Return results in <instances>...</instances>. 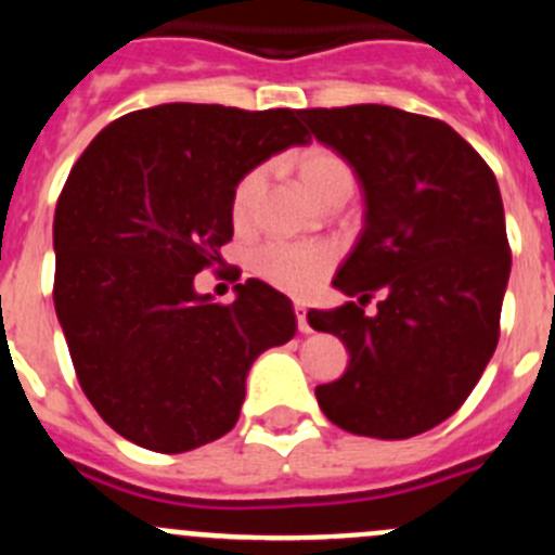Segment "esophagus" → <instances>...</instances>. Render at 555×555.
<instances>
[{
    "instance_id": "obj_1",
    "label": "esophagus",
    "mask_w": 555,
    "mask_h": 555,
    "mask_svg": "<svg viewBox=\"0 0 555 555\" xmlns=\"http://www.w3.org/2000/svg\"><path fill=\"white\" fill-rule=\"evenodd\" d=\"M295 317H298V331L300 333H311L309 322H306V306L304 304H295Z\"/></svg>"
}]
</instances>
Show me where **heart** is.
Segmentation results:
<instances>
[{
	"mask_svg": "<svg viewBox=\"0 0 555 555\" xmlns=\"http://www.w3.org/2000/svg\"><path fill=\"white\" fill-rule=\"evenodd\" d=\"M298 170V184L311 203H325L333 195H352L354 176L349 165L338 154L327 149H309L295 163ZM266 173L251 170L238 181L233 192V222H249L255 203L260 197ZM331 251L325 246H304V244H266L251 257V268L262 282L273 284L289 295H309L320 287L325 273L331 271Z\"/></svg>",
	"mask_w": 555,
	"mask_h": 555,
	"instance_id": "1",
	"label": "heart"
}]
</instances>
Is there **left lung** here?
Listing matches in <instances>:
<instances>
[{"instance_id":"obj_1","label":"left lung","mask_w":555,"mask_h":555,"mask_svg":"<svg viewBox=\"0 0 555 555\" xmlns=\"http://www.w3.org/2000/svg\"><path fill=\"white\" fill-rule=\"evenodd\" d=\"M298 116L347 159L365 203L358 244L333 279L358 300L306 314L349 352L317 401L358 437H417L466 401L496 349L513 266L496 176L439 118L390 105ZM374 292L377 311L365 315Z\"/></svg>"}]
</instances>
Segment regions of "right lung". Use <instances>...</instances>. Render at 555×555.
Masks as SVG:
<instances>
[{"mask_svg": "<svg viewBox=\"0 0 555 555\" xmlns=\"http://www.w3.org/2000/svg\"><path fill=\"white\" fill-rule=\"evenodd\" d=\"M300 111L168 102L107 124L53 217V306L102 421L154 453H186L235 426L251 363L295 336L287 295L260 279L214 304L195 273L233 238L246 173L306 146Z\"/></svg>", "mask_w": 555, "mask_h": 555, "instance_id": "obj_1", "label": "right lung"}]
</instances>
